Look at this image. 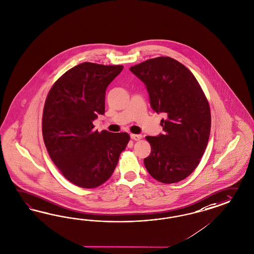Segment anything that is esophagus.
<instances>
[{"label":"esophagus","mask_w":254,"mask_h":254,"mask_svg":"<svg viewBox=\"0 0 254 254\" xmlns=\"http://www.w3.org/2000/svg\"><path fill=\"white\" fill-rule=\"evenodd\" d=\"M141 135H139V134H130V138L132 139H134V140H139L140 138H141Z\"/></svg>","instance_id":"obj_1"}]
</instances>
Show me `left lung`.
Segmentation results:
<instances>
[{
  "instance_id": "left-lung-1",
  "label": "left lung",
  "mask_w": 254,
  "mask_h": 254,
  "mask_svg": "<svg viewBox=\"0 0 254 254\" xmlns=\"http://www.w3.org/2000/svg\"><path fill=\"white\" fill-rule=\"evenodd\" d=\"M132 71L146 86L151 107L164 114V133L147 136L151 154L144 165L160 183L174 184L188 177L208 145L210 110L197 80L181 62L169 57L148 60Z\"/></svg>"
}]
</instances>
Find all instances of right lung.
I'll return each instance as SVG.
<instances>
[{"label":"right lung","mask_w":254,"mask_h":254,"mask_svg":"<svg viewBox=\"0 0 254 254\" xmlns=\"http://www.w3.org/2000/svg\"><path fill=\"white\" fill-rule=\"evenodd\" d=\"M123 66L84 62L69 69L47 95L43 138L62 175L82 188H95L112 176L129 141L126 132H99L93 121L105 112V93Z\"/></svg>","instance_id":"obj_1"}]
</instances>
